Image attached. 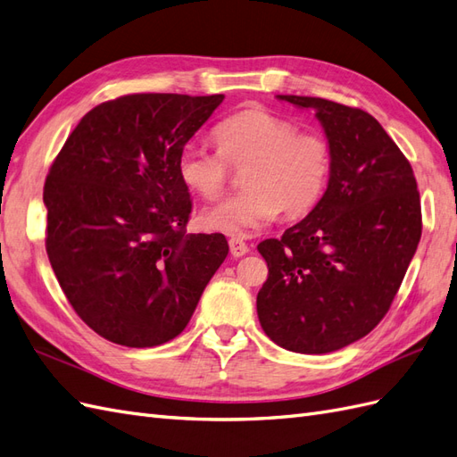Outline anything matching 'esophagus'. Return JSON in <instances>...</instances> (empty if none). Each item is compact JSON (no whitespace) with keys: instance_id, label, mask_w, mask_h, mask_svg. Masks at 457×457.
<instances>
[{"instance_id":"34e87169","label":"esophagus","mask_w":457,"mask_h":457,"mask_svg":"<svg viewBox=\"0 0 457 457\" xmlns=\"http://www.w3.org/2000/svg\"><path fill=\"white\" fill-rule=\"evenodd\" d=\"M229 251L233 254V259H239V256H245L249 253V247L241 237H231L229 239Z\"/></svg>"}]
</instances>
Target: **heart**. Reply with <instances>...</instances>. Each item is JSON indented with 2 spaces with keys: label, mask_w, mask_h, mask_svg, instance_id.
I'll return each mask as SVG.
<instances>
[{
  "label": "heart",
  "mask_w": 457,
  "mask_h": 457,
  "mask_svg": "<svg viewBox=\"0 0 457 457\" xmlns=\"http://www.w3.org/2000/svg\"><path fill=\"white\" fill-rule=\"evenodd\" d=\"M218 150L185 145L178 175L187 189L216 201L231 170L243 171L245 191L201 212L206 229L249 237L282 212L291 220L307 216L319 204L332 171L330 143L268 110L233 113L214 127Z\"/></svg>",
  "instance_id": "obj_1"
}]
</instances>
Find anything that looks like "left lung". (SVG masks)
<instances>
[{
  "label": "left lung",
  "mask_w": 457,
  "mask_h": 457,
  "mask_svg": "<svg viewBox=\"0 0 457 457\" xmlns=\"http://www.w3.org/2000/svg\"><path fill=\"white\" fill-rule=\"evenodd\" d=\"M278 100L314 112L332 148V171L305 220L259 245L268 279L256 312L279 347L330 353L361 340L388 312L423 228L417 181L370 113L324 98Z\"/></svg>",
  "instance_id": "obj_1"
}]
</instances>
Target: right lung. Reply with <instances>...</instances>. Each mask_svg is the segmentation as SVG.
I'll return each instance as SVG.
<instances>
[{
	"label": "right lung",
	"mask_w": 457,
	"mask_h": 457,
	"mask_svg": "<svg viewBox=\"0 0 457 457\" xmlns=\"http://www.w3.org/2000/svg\"><path fill=\"white\" fill-rule=\"evenodd\" d=\"M224 95H129L90 110L44 185L46 251L67 301L92 330L154 347L189 324L228 256L221 233H185L179 150Z\"/></svg>",
	"instance_id": "1"
}]
</instances>
